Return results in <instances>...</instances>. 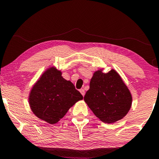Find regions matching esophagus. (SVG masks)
Segmentation results:
<instances>
[{"mask_svg":"<svg viewBox=\"0 0 159 159\" xmlns=\"http://www.w3.org/2000/svg\"><path fill=\"white\" fill-rule=\"evenodd\" d=\"M80 92H81V94L83 95V97H84V95H85V90H84V89H80Z\"/></svg>","mask_w":159,"mask_h":159,"instance_id":"obj_1","label":"esophagus"}]
</instances>
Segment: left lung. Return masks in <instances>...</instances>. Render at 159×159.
I'll use <instances>...</instances> for the list:
<instances>
[{
  "label": "left lung",
  "instance_id": "obj_1",
  "mask_svg": "<svg viewBox=\"0 0 159 159\" xmlns=\"http://www.w3.org/2000/svg\"><path fill=\"white\" fill-rule=\"evenodd\" d=\"M84 101L99 120L107 124L122 119L132 106L130 91L119 74L99 70L93 74Z\"/></svg>",
  "mask_w": 159,
  "mask_h": 159
}]
</instances>
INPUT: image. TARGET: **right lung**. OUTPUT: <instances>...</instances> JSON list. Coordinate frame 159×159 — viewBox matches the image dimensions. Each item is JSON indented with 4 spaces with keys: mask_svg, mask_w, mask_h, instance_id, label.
I'll return each instance as SVG.
<instances>
[{
    "mask_svg": "<svg viewBox=\"0 0 159 159\" xmlns=\"http://www.w3.org/2000/svg\"><path fill=\"white\" fill-rule=\"evenodd\" d=\"M81 99L83 96L73 84L63 78L62 72L52 67L46 70L34 84L29 95V104L38 118L54 124Z\"/></svg>",
    "mask_w": 159,
    "mask_h": 159,
    "instance_id": "add662e5",
    "label": "right lung"
}]
</instances>
